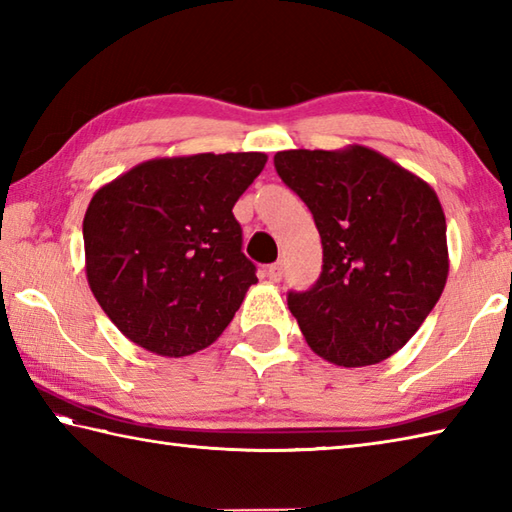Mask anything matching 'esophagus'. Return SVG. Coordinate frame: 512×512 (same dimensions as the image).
<instances>
[{
  "label": "esophagus",
  "mask_w": 512,
  "mask_h": 512,
  "mask_svg": "<svg viewBox=\"0 0 512 512\" xmlns=\"http://www.w3.org/2000/svg\"><path fill=\"white\" fill-rule=\"evenodd\" d=\"M266 275H268L270 281H279L281 275H284V264H281V262L270 264V266L266 268Z\"/></svg>",
  "instance_id": "34e87169"
}]
</instances>
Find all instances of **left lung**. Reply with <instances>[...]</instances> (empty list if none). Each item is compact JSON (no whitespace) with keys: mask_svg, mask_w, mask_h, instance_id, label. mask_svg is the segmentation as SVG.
Listing matches in <instances>:
<instances>
[{"mask_svg":"<svg viewBox=\"0 0 512 512\" xmlns=\"http://www.w3.org/2000/svg\"><path fill=\"white\" fill-rule=\"evenodd\" d=\"M279 178L308 204L323 270L288 308L325 361L365 367L396 354L449 277L447 220L427 182L363 145L275 154Z\"/></svg>","mask_w":512,"mask_h":512,"instance_id":"1","label":"left lung"}]
</instances>
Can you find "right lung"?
I'll return each mask as SVG.
<instances>
[{"label": "right lung", "mask_w": 512, "mask_h": 512, "mask_svg": "<svg viewBox=\"0 0 512 512\" xmlns=\"http://www.w3.org/2000/svg\"><path fill=\"white\" fill-rule=\"evenodd\" d=\"M266 160L262 151L154 158L94 193L85 275L129 341L180 358L233 321L257 281L233 206Z\"/></svg>", "instance_id": "obj_1"}]
</instances>
